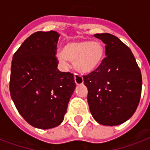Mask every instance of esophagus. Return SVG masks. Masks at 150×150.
Masks as SVG:
<instances>
[{
	"instance_id": "esophagus-1",
	"label": "esophagus",
	"mask_w": 150,
	"mask_h": 150,
	"mask_svg": "<svg viewBox=\"0 0 150 150\" xmlns=\"http://www.w3.org/2000/svg\"><path fill=\"white\" fill-rule=\"evenodd\" d=\"M74 79H75V83L77 84V85H80V84L83 83V77L81 75H79V74H75Z\"/></svg>"
}]
</instances>
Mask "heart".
Returning <instances> with one entry per match:
<instances>
[{
	"label": "heart",
	"mask_w": 150,
	"mask_h": 150,
	"mask_svg": "<svg viewBox=\"0 0 150 150\" xmlns=\"http://www.w3.org/2000/svg\"><path fill=\"white\" fill-rule=\"evenodd\" d=\"M104 46L99 41H73L64 46L57 53V59L64 67L73 61L75 69L82 73H91L100 66L104 57Z\"/></svg>",
	"instance_id": "heart-1"
}]
</instances>
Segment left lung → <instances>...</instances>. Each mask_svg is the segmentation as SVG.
I'll return each mask as SVG.
<instances>
[{
	"label": "left lung",
	"instance_id": "obj_1",
	"mask_svg": "<svg viewBox=\"0 0 150 150\" xmlns=\"http://www.w3.org/2000/svg\"><path fill=\"white\" fill-rule=\"evenodd\" d=\"M105 44L106 57L100 66L83 75L87 102L95 120L103 126H117L137 109L142 93V74L131 50L115 35L95 34Z\"/></svg>",
	"mask_w": 150,
	"mask_h": 150
}]
</instances>
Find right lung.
I'll return each instance as SVG.
<instances>
[{
	"label": "right lung",
	"mask_w": 150,
	"mask_h": 150,
	"mask_svg": "<svg viewBox=\"0 0 150 150\" xmlns=\"http://www.w3.org/2000/svg\"><path fill=\"white\" fill-rule=\"evenodd\" d=\"M59 34L37 32L22 43L11 66L9 91L20 115L31 126L48 129L60 125L75 89L73 74L57 68Z\"/></svg>",
	"instance_id": "add662e5"
}]
</instances>
